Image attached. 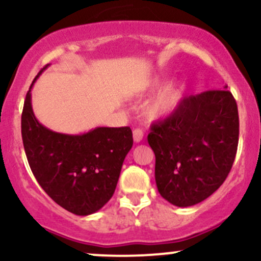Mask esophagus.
I'll use <instances>...</instances> for the list:
<instances>
[{"mask_svg":"<svg viewBox=\"0 0 261 261\" xmlns=\"http://www.w3.org/2000/svg\"><path fill=\"white\" fill-rule=\"evenodd\" d=\"M134 141L136 143H139V142H141V141H142V139H143V131L141 130V128H135L134 130Z\"/></svg>","mask_w":261,"mask_h":261,"instance_id":"34e87169","label":"esophagus"}]
</instances>
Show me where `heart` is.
<instances>
[{"label":"heart","mask_w":261,"mask_h":261,"mask_svg":"<svg viewBox=\"0 0 261 261\" xmlns=\"http://www.w3.org/2000/svg\"><path fill=\"white\" fill-rule=\"evenodd\" d=\"M164 82L163 77H154L147 83L148 89H154L162 86ZM184 86L179 82L170 83L154 99H152L146 107V114L151 119L166 118L178 108L182 97H184Z\"/></svg>","instance_id":"heart-1"}]
</instances>
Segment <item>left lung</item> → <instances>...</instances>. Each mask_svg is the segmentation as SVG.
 <instances>
[{
    "label": "left lung",
    "mask_w": 261,
    "mask_h": 261,
    "mask_svg": "<svg viewBox=\"0 0 261 261\" xmlns=\"http://www.w3.org/2000/svg\"><path fill=\"white\" fill-rule=\"evenodd\" d=\"M226 88L185 97L168 118L152 124L147 140L155 155V184L172 205L188 207L203 201L232 168L239 118Z\"/></svg>",
    "instance_id": "1"
}]
</instances>
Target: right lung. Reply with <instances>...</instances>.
I'll use <instances>...</instances> for the list:
<instances>
[{"label":"right lung","instance_id":"add662e5","mask_svg":"<svg viewBox=\"0 0 261 261\" xmlns=\"http://www.w3.org/2000/svg\"><path fill=\"white\" fill-rule=\"evenodd\" d=\"M39 74L27 93L22 113L27 160L39 185L54 201L74 215L88 216L112 199L133 147V131L128 126L95 127L67 135L45 127L32 108V87Z\"/></svg>","mask_w":261,"mask_h":261}]
</instances>
